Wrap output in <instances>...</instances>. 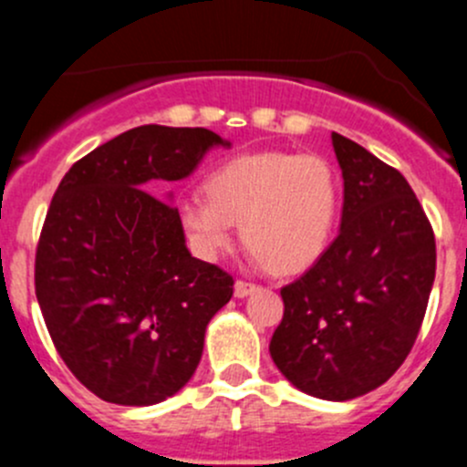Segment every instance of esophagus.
I'll use <instances>...</instances> for the list:
<instances>
[{"label": "esophagus", "mask_w": 467, "mask_h": 467, "mask_svg": "<svg viewBox=\"0 0 467 467\" xmlns=\"http://www.w3.org/2000/svg\"><path fill=\"white\" fill-rule=\"evenodd\" d=\"M255 289L257 286L251 285V282L237 280L234 282V298H246V296H251Z\"/></svg>", "instance_id": "obj_1"}]
</instances>
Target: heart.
Listing matches in <instances>:
<instances>
[{"label": "heart", "mask_w": 467, "mask_h": 467, "mask_svg": "<svg viewBox=\"0 0 467 467\" xmlns=\"http://www.w3.org/2000/svg\"><path fill=\"white\" fill-rule=\"evenodd\" d=\"M205 190L178 203L182 230L203 260L228 251L239 223L255 262L298 273L323 255L337 225L338 176L318 153L234 155L207 176Z\"/></svg>", "instance_id": "b5f03b06"}]
</instances>
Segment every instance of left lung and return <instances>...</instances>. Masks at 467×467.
<instances>
[{"label":"left lung","instance_id":"8db88e82","mask_svg":"<svg viewBox=\"0 0 467 467\" xmlns=\"http://www.w3.org/2000/svg\"><path fill=\"white\" fill-rule=\"evenodd\" d=\"M343 176L341 230L305 275L282 286L273 361L321 400L384 384L416 343L436 275L434 230L407 178L332 133Z\"/></svg>","mask_w":467,"mask_h":467}]
</instances>
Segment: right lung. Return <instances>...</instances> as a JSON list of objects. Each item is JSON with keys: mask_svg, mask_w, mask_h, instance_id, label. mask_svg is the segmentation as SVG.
Segmentation results:
<instances>
[{"mask_svg": "<svg viewBox=\"0 0 467 467\" xmlns=\"http://www.w3.org/2000/svg\"><path fill=\"white\" fill-rule=\"evenodd\" d=\"M214 146L230 142L207 129L138 126L72 164L56 190L36 296L58 355L106 402L176 395L199 366L207 323L233 298V275L187 251L171 192L152 196Z\"/></svg>", "mask_w": 467, "mask_h": 467, "instance_id": "add662e5", "label": "right lung"}]
</instances>
